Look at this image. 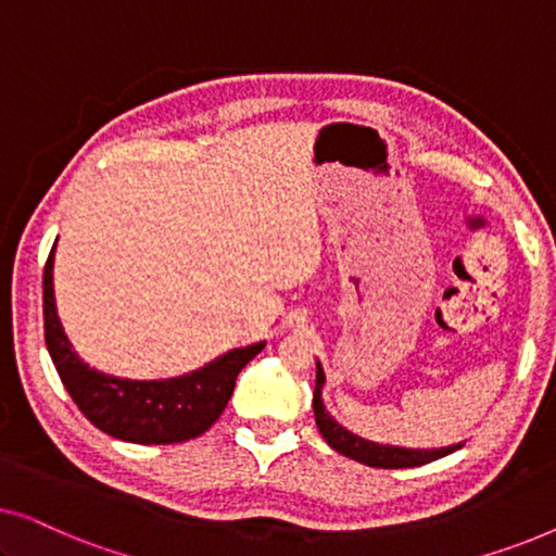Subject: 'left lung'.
<instances>
[{
  "label": "left lung",
  "instance_id": "left-lung-1",
  "mask_svg": "<svg viewBox=\"0 0 556 556\" xmlns=\"http://www.w3.org/2000/svg\"><path fill=\"white\" fill-rule=\"evenodd\" d=\"M326 382V375L321 369V364H316V387H314V415H316V425L318 432H321L326 443H329L333 451L346 455V458L359 460L364 466L371 468H415V466H425V463L445 458L453 451L463 447L458 445H447V447H400V445H379L371 443V440H364L354 432H349L346 428L333 420V417L326 413L324 400H321V387Z\"/></svg>",
  "mask_w": 556,
  "mask_h": 556
}]
</instances>
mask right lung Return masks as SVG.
<instances>
[{
    "instance_id": "1",
    "label": "right lung",
    "mask_w": 556,
    "mask_h": 556,
    "mask_svg": "<svg viewBox=\"0 0 556 556\" xmlns=\"http://www.w3.org/2000/svg\"><path fill=\"white\" fill-rule=\"evenodd\" d=\"M52 261L55 245L42 276L45 344L80 413L111 438L139 445L185 443L210 430L232 397L235 379L250 359L263 352L265 341L232 349L197 371L172 379L141 382L103 375L88 367L65 337L52 291Z\"/></svg>"
}]
</instances>
